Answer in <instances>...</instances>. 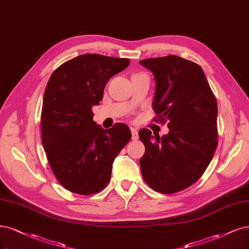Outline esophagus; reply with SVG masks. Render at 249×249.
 Returning a JSON list of instances; mask_svg holds the SVG:
<instances>
[{"instance_id": "34e87169", "label": "esophagus", "mask_w": 249, "mask_h": 249, "mask_svg": "<svg viewBox=\"0 0 249 249\" xmlns=\"http://www.w3.org/2000/svg\"><path fill=\"white\" fill-rule=\"evenodd\" d=\"M131 132H132V139L133 140H138L139 136H138V131L135 127H131Z\"/></svg>"}]
</instances>
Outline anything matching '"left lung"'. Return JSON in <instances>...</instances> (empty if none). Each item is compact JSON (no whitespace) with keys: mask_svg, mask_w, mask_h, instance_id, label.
Wrapping results in <instances>:
<instances>
[{"mask_svg":"<svg viewBox=\"0 0 249 249\" xmlns=\"http://www.w3.org/2000/svg\"><path fill=\"white\" fill-rule=\"evenodd\" d=\"M140 64L156 78L154 121L169 134L139 131L145 146L140 160L144 181L153 191L175 194L198 181L217 147V103L202 68L177 55L146 58Z\"/></svg>","mask_w":249,"mask_h":249,"instance_id":"1","label":"left lung"}]
</instances>
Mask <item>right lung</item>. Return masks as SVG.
<instances>
[{
  "instance_id": "1",
  "label": "right lung",
  "mask_w": 249,
  "mask_h": 249,
  "mask_svg": "<svg viewBox=\"0 0 249 249\" xmlns=\"http://www.w3.org/2000/svg\"><path fill=\"white\" fill-rule=\"evenodd\" d=\"M130 62L85 53L50 76L41 112L42 144L55 178L68 191L89 196L104 190L114 159L132 138L124 124L102 128L91 111L102 101L108 80Z\"/></svg>"
}]
</instances>
